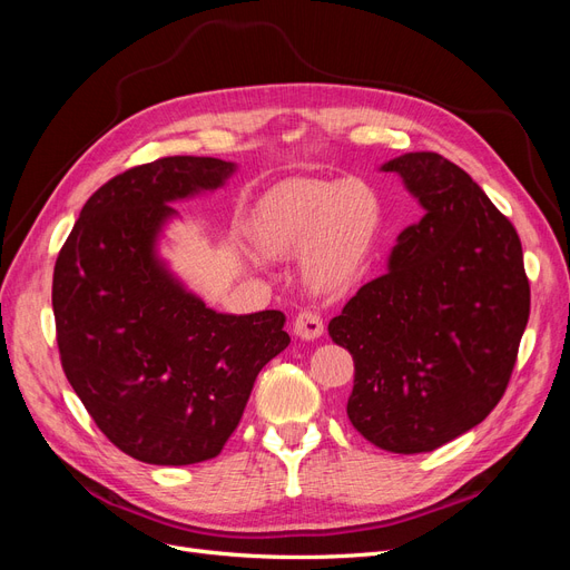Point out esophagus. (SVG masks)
<instances>
[{
    "instance_id": "obj_1",
    "label": "esophagus",
    "mask_w": 570,
    "mask_h": 570,
    "mask_svg": "<svg viewBox=\"0 0 570 570\" xmlns=\"http://www.w3.org/2000/svg\"><path fill=\"white\" fill-rule=\"evenodd\" d=\"M297 337L302 340H318L323 335V318L316 312H302L292 325Z\"/></svg>"
}]
</instances>
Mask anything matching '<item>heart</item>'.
I'll list each match as a JSON object with an SVG mask.
<instances>
[{"label": "heart", "mask_w": 570, "mask_h": 570, "mask_svg": "<svg viewBox=\"0 0 570 570\" xmlns=\"http://www.w3.org/2000/svg\"><path fill=\"white\" fill-rule=\"evenodd\" d=\"M381 228L371 189L352 180L295 178L256 199L249 239L266 256L302 252V273L318 289L350 283L366 264Z\"/></svg>", "instance_id": "1"}]
</instances>
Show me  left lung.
<instances>
[{"label":"left lung","mask_w":570,"mask_h":570,"mask_svg":"<svg viewBox=\"0 0 570 570\" xmlns=\"http://www.w3.org/2000/svg\"><path fill=\"white\" fill-rule=\"evenodd\" d=\"M381 170L402 178L423 218L327 333L354 358L347 416L358 433L385 452H433L502 400L530 285L515 228L465 170L435 151Z\"/></svg>","instance_id":"obj_1"}]
</instances>
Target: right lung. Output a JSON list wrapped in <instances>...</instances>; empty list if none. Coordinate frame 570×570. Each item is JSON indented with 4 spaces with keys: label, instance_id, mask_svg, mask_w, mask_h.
Returning <instances> with one entry per match:
<instances>
[{
    "label": "right lung",
    "instance_id": "1",
    "mask_svg": "<svg viewBox=\"0 0 570 570\" xmlns=\"http://www.w3.org/2000/svg\"><path fill=\"white\" fill-rule=\"evenodd\" d=\"M235 161L166 157L85 202L55 266L51 306L68 383L120 452L154 465L220 454L254 381L289 335L281 312L218 314L170 271V204L226 187Z\"/></svg>",
    "mask_w": 570,
    "mask_h": 570
}]
</instances>
